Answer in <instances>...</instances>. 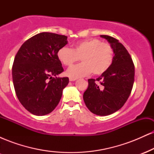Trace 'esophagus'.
<instances>
[{
  "label": "esophagus",
  "instance_id": "34e87169",
  "mask_svg": "<svg viewBox=\"0 0 154 154\" xmlns=\"http://www.w3.org/2000/svg\"><path fill=\"white\" fill-rule=\"evenodd\" d=\"M77 78H72V77H70L69 78V81H71V82H73V81H75Z\"/></svg>",
  "mask_w": 154,
  "mask_h": 154
}]
</instances>
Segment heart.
Segmentation results:
<instances>
[{"mask_svg":"<svg viewBox=\"0 0 154 154\" xmlns=\"http://www.w3.org/2000/svg\"><path fill=\"white\" fill-rule=\"evenodd\" d=\"M58 59L63 65L70 66L81 59L82 63L70 67L66 75L72 78L103 74L112 64L114 51L110 44L98 39H88L79 42L71 49L62 47L57 52Z\"/></svg>","mask_w":154,"mask_h":154,"instance_id":"b5f03b06","label":"heart"}]
</instances>
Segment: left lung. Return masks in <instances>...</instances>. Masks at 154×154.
I'll use <instances>...</instances> for the list:
<instances>
[{"mask_svg": "<svg viewBox=\"0 0 154 154\" xmlns=\"http://www.w3.org/2000/svg\"><path fill=\"white\" fill-rule=\"evenodd\" d=\"M100 38L106 39L113 47L114 61L98 78L88 79L83 100L92 113L108 116L121 109L128 99L134 83L135 66L130 54L119 40L109 35H100Z\"/></svg>", "mask_w": 154, "mask_h": 154, "instance_id": "left-lung-1", "label": "left lung"}]
</instances>
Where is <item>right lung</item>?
Wrapping results in <instances>:
<instances>
[{"instance_id":"right-lung-1","label":"right lung","mask_w":154,"mask_h":154,"mask_svg":"<svg viewBox=\"0 0 154 154\" xmlns=\"http://www.w3.org/2000/svg\"><path fill=\"white\" fill-rule=\"evenodd\" d=\"M67 43L65 35L41 32L24 42L16 55L12 66L16 94L34 115L54 111L68 85V77H57L63 72L57 52Z\"/></svg>"}]
</instances>
